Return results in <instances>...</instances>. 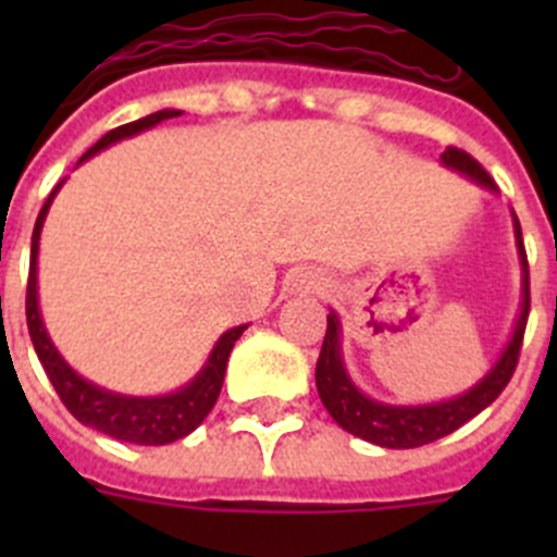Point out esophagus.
<instances>
[{
	"label": "esophagus",
	"instance_id": "1",
	"mask_svg": "<svg viewBox=\"0 0 557 557\" xmlns=\"http://www.w3.org/2000/svg\"><path fill=\"white\" fill-rule=\"evenodd\" d=\"M295 289H301V293H321L323 278H318V275H298L295 278Z\"/></svg>",
	"mask_w": 557,
	"mask_h": 557
}]
</instances>
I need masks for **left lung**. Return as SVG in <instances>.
<instances>
[{
	"mask_svg": "<svg viewBox=\"0 0 557 557\" xmlns=\"http://www.w3.org/2000/svg\"><path fill=\"white\" fill-rule=\"evenodd\" d=\"M441 164L451 172H460L462 178H469L480 189H488L496 195V184L491 181V175L471 159L469 152L446 147L441 152ZM510 218H513L516 256H519L521 268L519 314H516L513 332H510L508 343L499 351L496 362L476 379L469 391L441 398V401H426V405H391V401L371 398L348 373L346 359H343V323H339V314L334 309L329 312L326 337H323L321 357H318V368H314V385H318V396H321L329 416L343 430L351 432L354 437H362L368 444L382 446V449H416V446L432 444L437 437L449 435L457 426L480 416L505 391V385H508L516 371V359H519L521 337H524L530 312L528 253H524L521 228L513 209H510Z\"/></svg>",
	"mask_w": 557,
	"mask_h": 557,
	"instance_id": "8db88e82",
	"label": "left lung"
}]
</instances>
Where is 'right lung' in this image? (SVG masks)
Listing matches in <instances>:
<instances>
[{
  "instance_id": "obj_1",
  "label": "right lung",
  "mask_w": 557,
  "mask_h": 557,
  "mask_svg": "<svg viewBox=\"0 0 557 557\" xmlns=\"http://www.w3.org/2000/svg\"><path fill=\"white\" fill-rule=\"evenodd\" d=\"M184 111L178 108H164V111H156L150 116H141L136 122H127L122 127H113L97 141L95 147H88L83 152V161L95 159L97 152L108 150L111 145L122 139H131V136H139V133L150 131V127L161 125L164 120H175ZM63 181L49 191L47 203H44L41 214L36 220V228H33V245H29V278H27V329L29 339H33V348H36L38 359H41L44 371H47L49 382L55 387V393L61 396V401L66 405V410L81 421V424L91 426V430L102 432L108 437H116V441H125V444H139V446H164L186 437L189 432L198 430L203 424V418L209 416L214 401L220 396V387H223L225 366H228L231 348L239 337H243L245 329L234 326L228 332H223L218 337V343L211 346L209 357H206L203 368H200L195 376L181 385L178 391L159 393V396H131V393H116L108 391V387L95 385L91 379L81 376L75 368L69 366L63 354L58 351L52 337L47 332V323H44L41 314V301H38V243H41L44 220L49 214V206L55 200V195L61 191Z\"/></svg>"
}]
</instances>
